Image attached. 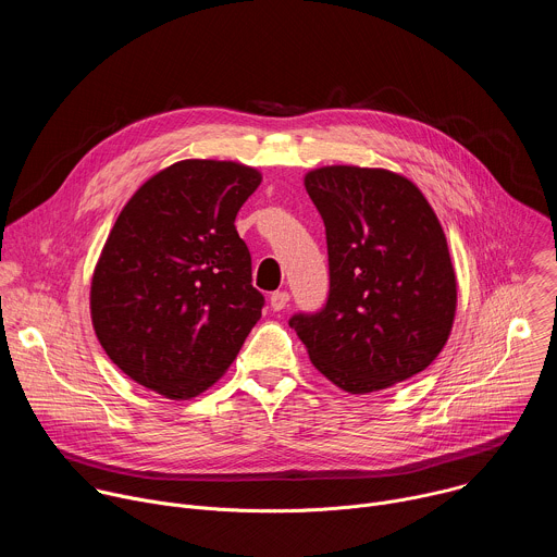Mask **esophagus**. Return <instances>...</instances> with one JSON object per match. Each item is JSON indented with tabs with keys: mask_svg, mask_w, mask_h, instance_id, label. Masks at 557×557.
I'll return each mask as SVG.
<instances>
[{
	"mask_svg": "<svg viewBox=\"0 0 557 557\" xmlns=\"http://www.w3.org/2000/svg\"><path fill=\"white\" fill-rule=\"evenodd\" d=\"M288 301H290V295L286 290H275L271 295V308L273 310H284L288 306Z\"/></svg>",
	"mask_w": 557,
	"mask_h": 557,
	"instance_id": "34e87169",
	"label": "esophagus"
}]
</instances>
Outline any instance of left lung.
<instances>
[{
    "instance_id": "left-lung-1",
    "label": "left lung",
    "mask_w": 557,
    "mask_h": 557,
    "mask_svg": "<svg viewBox=\"0 0 557 557\" xmlns=\"http://www.w3.org/2000/svg\"><path fill=\"white\" fill-rule=\"evenodd\" d=\"M304 185L326 226L331 275L326 304L288 320L312 366L350 394L425 370L456 310V275L430 202L385 170L322 168Z\"/></svg>"
}]
</instances>
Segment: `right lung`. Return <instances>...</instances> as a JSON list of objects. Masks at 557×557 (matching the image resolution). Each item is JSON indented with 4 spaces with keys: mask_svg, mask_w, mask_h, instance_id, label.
I'll use <instances>...</instances> for the list:
<instances>
[{
    "mask_svg": "<svg viewBox=\"0 0 557 557\" xmlns=\"http://www.w3.org/2000/svg\"><path fill=\"white\" fill-rule=\"evenodd\" d=\"M260 181L240 163L181 161L129 198L103 247L95 333L129 379L168 399L213 385L262 317L233 224Z\"/></svg>",
    "mask_w": 557,
    "mask_h": 557,
    "instance_id": "1",
    "label": "right lung"
}]
</instances>
